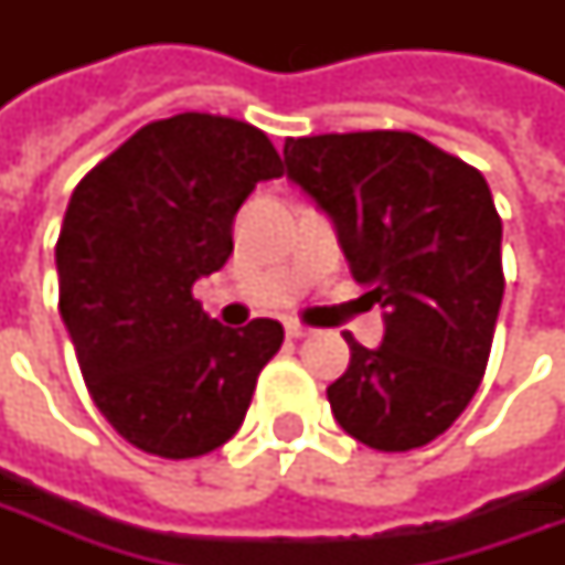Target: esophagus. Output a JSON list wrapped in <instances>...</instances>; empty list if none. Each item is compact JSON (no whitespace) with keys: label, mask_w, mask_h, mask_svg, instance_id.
<instances>
[{"label":"esophagus","mask_w":565,"mask_h":565,"mask_svg":"<svg viewBox=\"0 0 565 565\" xmlns=\"http://www.w3.org/2000/svg\"><path fill=\"white\" fill-rule=\"evenodd\" d=\"M315 330L311 327H305V323H298V320H289L286 323V337L289 339H305V337H311Z\"/></svg>","instance_id":"34e87169"}]
</instances>
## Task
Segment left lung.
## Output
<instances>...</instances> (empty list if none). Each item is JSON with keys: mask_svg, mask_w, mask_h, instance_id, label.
Returning <instances> with one entry per match:
<instances>
[{"mask_svg": "<svg viewBox=\"0 0 565 565\" xmlns=\"http://www.w3.org/2000/svg\"><path fill=\"white\" fill-rule=\"evenodd\" d=\"M286 172L333 220L386 333L327 386L339 427L371 449L430 444L478 393L503 301V223L484 175L412 131L289 138Z\"/></svg>", "mask_w": 565, "mask_h": 565, "instance_id": "8db88e82", "label": "left lung"}]
</instances>
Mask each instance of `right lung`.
<instances>
[{
  "instance_id": "1",
  "label": "right lung",
  "mask_w": 565,
  "mask_h": 565,
  "mask_svg": "<svg viewBox=\"0 0 565 565\" xmlns=\"http://www.w3.org/2000/svg\"><path fill=\"white\" fill-rule=\"evenodd\" d=\"M282 160L248 121L182 113L135 131L81 182L55 242L58 315L103 418L131 446L194 459L242 427L282 323L228 330L194 279L232 254V223Z\"/></svg>"
}]
</instances>
